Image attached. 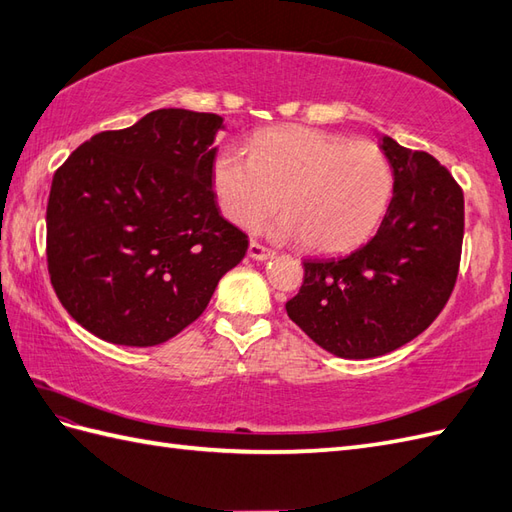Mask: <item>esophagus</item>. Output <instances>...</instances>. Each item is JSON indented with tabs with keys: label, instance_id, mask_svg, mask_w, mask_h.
<instances>
[{
	"label": "esophagus",
	"instance_id": "1",
	"mask_svg": "<svg viewBox=\"0 0 512 512\" xmlns=\"http://www.w3.org/2000/svg\"><path fill=\"white\" fill-rule=\"evenodd\" d=\"M247 254H249V258H254V260H267V258H271V256H273V252H271L269 247L260 245V243H256V241L249 243Z\"/></svg>",
	"mask_w": 512,
	"mask_h": 512
}]
</instances>
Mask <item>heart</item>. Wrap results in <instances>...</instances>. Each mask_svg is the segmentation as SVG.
Instances as JSON below:
<instances>
[{
    "mask_svg": "<svg viewBox=\"0 0 512 512\" xmlns=\"http://www.w3.org/2000/svg\"><path fill=\"white\" fill-rule=\"evenodd\" d=\"M213 189L221 213L236 226H254L282 202L280 236H299L310 252L336 254L363 243L378 226L393 171L376 143L280 128L256 134L249 158L236 149L219 154Z\"/></svg>",
    "mask_w": 512,
    "mask_h": 512,
    "instance_id": "heart-1",
    "label": "heart"
}]
</instances>
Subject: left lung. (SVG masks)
Wrapping results in <instances>:
<instances>
[{
  "mask_svg": "<svg viewBox=\"0 0 512 512\" xmlns=\"http://www.w3.org/2000/svg\"><path fill=\"white\" fill-rule=\"evenodd\" d=\"M393 197L371 241L343 256L306 258L286 313L323 350L376 358L413 341L450 299L465 234V197L426 152L382 136Z\"/></svg>",
  "mask_w": 512,
  "mask_h": 512,
  "instance_id": "8db88e82",
  "label": "left lung"
}]
</instances>
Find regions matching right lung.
I'll return each instance as SVG.
<instances>
[{
  "label": "right lung",
  "mask_w": 512,
  "mask_h": 512,
  "mask_svg": "<svg viewBox=\"0 0 512 512\" xmlns=\"http://www.w3.org/2000/svg\"><path fill=\"white\" fill-rule=\"evenodd\" d=\"M213 112L160 108L91 136L52 180L47 269L82 328L108 343L152 347L204 313L247 236L213 191Z\"/></svg>",
  "instance_id": "right-lung-1"
}]
</instances>
